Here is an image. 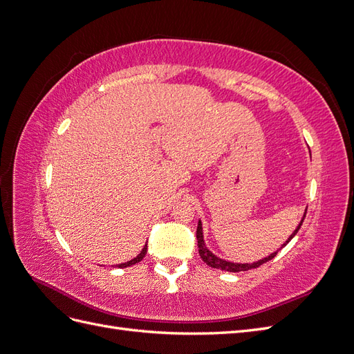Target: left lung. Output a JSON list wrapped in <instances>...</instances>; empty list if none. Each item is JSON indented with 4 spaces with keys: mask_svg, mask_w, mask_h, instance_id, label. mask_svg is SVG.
Returning a JSON list of instances; mask_svg holds the SVG:
<instances>
[{
    "mask_svg": "<svg viewBox=\"0 0 354 354\" xmlns=\"http://www.w3.org/2000/svg\"><path fill=\"white\" fill-rule=\"evenodd\" d=\"M303 221H304V220H301V223H299V226L297 227V230L291 234V236H289V239L286 241V243L295 236L297 232L299 230V227H301ZM196 239H198V246H199L201 259H202L203 261H205L208 266L214 267V269L227 270V272H233V273H236V272H246V270H251V269H257V267H260L261 264H264V263H267V261H270L272 259H274L276 254H277V251H276V252L270 254L269 257H266V259H263V260H260V261H257V263H252V264H236V263H230V261H226V260H221V259H218V257L214 255L211 251H208V250H207V246H205V243H203V236H202V224H201V221L198 223ZM286 243H283V246H285Z\"/></svg>",
    "mask_w": 354,
    "mask_h": 354,
    "instance_id": "1",
    "label": "left lung"
}]
</instances>
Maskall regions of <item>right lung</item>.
<instances>
[{"instance_id": "add662e5", "label": "right lung", "mask_w": 354, "mask_h": 354, "mask_svg": "<svg viewBox=\"0 0 354 354\" xmlns=\"http://www.w3.org/2000/svg\"><path fill=\"white\" fill-rule=\"evenodd\" d=\"M146 252H147V245H145V248L142 250V252H140V254H138V255L136 257V259H133L131 261H127V263H122V264H118V267H121V269H122V267H130V266H133V264H136V263H138V261H142V260H143V257L146 255Z\"/></svg>"}]
</instances>
